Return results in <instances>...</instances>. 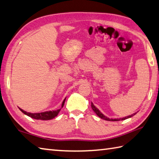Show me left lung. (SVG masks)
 Wrapping results in <instances>:
<instances>
[{"instance_id":"left-lung-1","label":"left lung","mask_w":159,"mask_h":159,"mask_svg":"<svg viewBox=\"0 0 159 159\" xmlns=\"http://www.w3.org/2000/svg\"><path fill=\"white\" fill-rule=\"evenodd\" d=\"M91 107H92V109L93 110V111L96 113L97 114V116H99L100 117V118H102V119H104V120H108V121H119V120H125V119H127V118H131V117H132L133 116H134L136 114V113H134V114H132V115H131V116H127V117H125V118H117V119H110V118H107V117H106L105 116H104L102 113L100 111H99V109H97L96 107H95L94 105H93V104L92 102H91Z\"/></svg>"}]
</instances>
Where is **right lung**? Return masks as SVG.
Listing matches in <instances>:
<instances>
[{"label": "right lung", "mask_w": 159, "mask_h": 159, "mask_svg": "<svg viewBox=\"0 0 159 159\" xmlns=\"http://www.w3.org/2000/svg\"><path fill=\"white\" fill-rule=\"evenodd\" d=\"M66 98L64 99V100L63 101L62 104H61V108L64 107V104L65 102ZM61 109H57L56 111H45V112H41V113H28L23 111V109H19L21 111L27 116H28L31 118H34V119H37V120H51L52 118H55L58 115L59 112L60 111Z\"/></svg>", "instance_id": "1"}]
</instances>
